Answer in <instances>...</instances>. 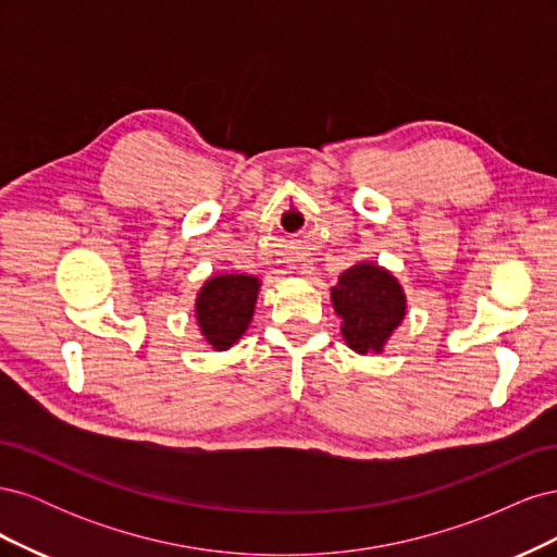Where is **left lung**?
Wrapping results in <instances>:
<instances>
[{
  "label": "left lung",
  "instance_id": "1",
  "mask_svg": "<svg viewBox=\"0 0 557 557\" xmlns=\"http://www.w3.org/2000/svg\"><path fill=\"white\" fill-rule=\"evenodd\" d=\"M334 311L342 315V334L358 352L381 350L401 323L404 293L399 283L376 264H352L332 288Z\"/></svg>",
  "mask_w": 557,
  "mask_h": 557
}]
</instances>
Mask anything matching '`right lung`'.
<instances>
[{"instance_id":"right-lung-1","label":"right lung","mask_w":557,"mask_h":557,"mask_svg":"<svg viewBox=\"0 0 557 557\" xmlns=\"http://www.w3.org/2000/svg\"><path fill=\"white\" fill-rule=\"evenodd\" d=\"M260 281L246 274H223L207 281L197 297V323L215 350H225L246 332Z\"/></svg>"}]
</instances>
